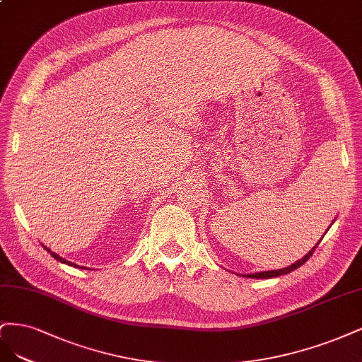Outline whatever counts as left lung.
<instances>
[{"label":"left lung","mask_w":362,"mask_h":362,"mask_svg":"<svg viewBox=\"0 0 362 362\" xmlns=\"http://www.w3.org/2000/svg\"><path fill=\"white\" fill-rule=\"evenodd\" d=\"M322 240V239H320ZM320 240L317 242V245L320 243ZM317 245L316 247H313V250L308 252V254H305L304 257H302L300 260H298L296 263H293L291 266H287V267H284V269H276V271H264V272H259V274H252V275H247V276H250V278H274V276H279V275H287V274H290L291 271H295V269H298V267H300L302 264H304L311 255H313V252H314V250L317 248Z\"/></svg>","instance_id":"left-lung-1"}]
</instances>
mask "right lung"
<instances>
[{
    "mask_svg": "<svg viewBox=\"0 0 362 362\" xmlns=\"http://www.w3.org/2000/svg\"><path fill=\"white\" fill-rule=\"evenodd\" d=\"M46 250H48V248H46ZM49 251V250H48ZM51 252V255H52V257L55 259V260H58V262H62V263H67V264H71V266H75V267H78L76 264H74V263H71V262H67V260H64V259H62L60 257V255H58V254H55V252H52V251H49Z\"/></svg>",
    "mask_w": 362,
    "mask_h": 362,
    "instance_id": "add662e5",
    "label": "right lung"
}]
</instances>
